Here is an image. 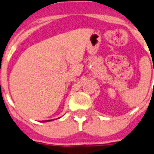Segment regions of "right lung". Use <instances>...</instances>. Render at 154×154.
Here are the masks:
<instances>
[{
    "mask_svg": "<svg viewBox=\"0 0 154 154\" xmlns=\"http://www.w3.org/2000/svg\"><path fill=\"white\" fill-rule=\"evenodd\" d=\"M53 120H54V119H53ZM50 121H52V119H50V120H45V121H42V122H50Z\"/></svg>",
    "mask_w": 154,
    "mask_h": 154,
    "instance_id": "obj_1",
    "label": "right lung"
}]
</instances>
